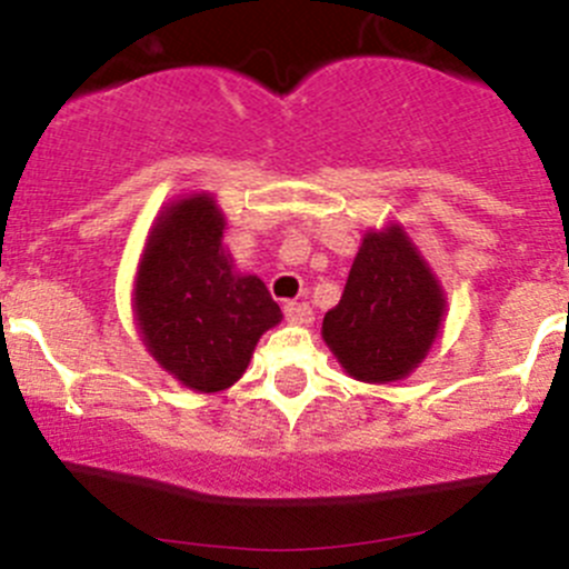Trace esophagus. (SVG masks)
<instances>
[{
    "label": "esophagus",
    "mask_w": 569,
    "mask_h": 569,
    "mask_svg": "<svg viewBox=\"0 0 569 569\" xmlns=\"http://www.w3.org/2000/svg\"><path fill=\"white\" fill-rule=\"evenodd\" d=\"M286 319H289L291 325H311L313 308L308 306V302H289V306H286Z\"/></svg>",
    "instance_id": "1"
}]
</instances>
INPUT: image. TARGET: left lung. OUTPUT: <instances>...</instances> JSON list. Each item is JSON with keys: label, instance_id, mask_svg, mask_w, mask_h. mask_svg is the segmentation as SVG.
<instances>
[{"label": "left lung", "instance_id": "left-lung-1", "mask_svg": "<svg viewBox=\"0 0 569 569\" xmlns=\"http://www.w3.org/2000/svg\"><path fill=\"white\" fill-rule=\"evenodd\" d=\"M443 317V286L405 228L388 222L366 231L321 338L349 377L388 386L421 366Z\"/></svg>", "mask_w": 569, "mask_h": 569}]
</instances>
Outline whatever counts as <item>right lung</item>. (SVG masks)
<instances>
[{
    "label": "right lung",
    "instance_id": "add662e5",
    "mask_svg": "<svg viewBox=\"0 0 569 569\" xmlns=\"http://www.w3.org/2000/svg\"><path fill=\"white\" fill-rule=\"evenodd\" d=\"M226 214L194 192L159 211L134 274L137 330L148 355L198 393L231 388L258 338L283 319L258 274L237 272L222 248Z\"/></svg>",
    "mask_w": 569,
    "mask_h": 569
}]
</instances>
